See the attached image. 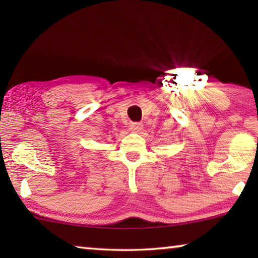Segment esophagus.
Listing matches in <instances>:
<instances>
[{
    "mask_svg": "<svg viewBox=\"0 0 258 258\" xmlns=\"http://www.w3.org/2000/svg\"><path fill=\"white\" fill-rule=\"evenodd\" d=\"M143 128V124L142 123H132L131 124V130L133 131V132H141Z\"/></svg>",
    "mask_w": 258,
    "mask_h": 258,
    "instance_id": "obj_1",
    "label": "esophagus"
}]
</instances>
